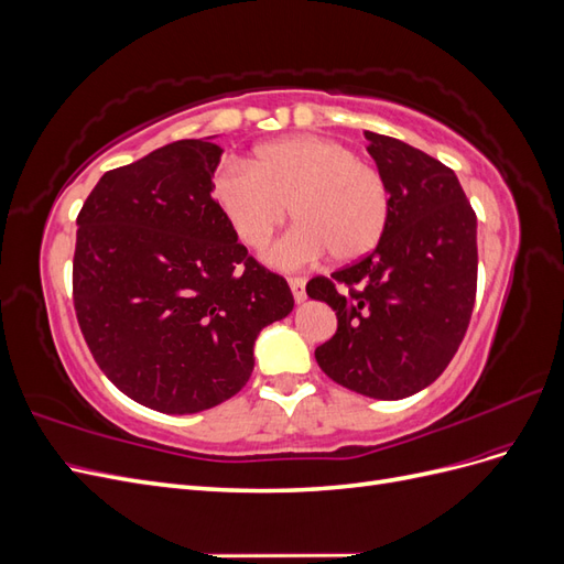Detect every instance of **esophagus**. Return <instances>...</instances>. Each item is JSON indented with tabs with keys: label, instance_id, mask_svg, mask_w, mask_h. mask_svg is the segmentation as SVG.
<instances>
[{
	"label": "esophagus",
	"instance_id": "34e87169",
	"mask_svg": "<svg viewBox=\"0 0 564 564\" xmlns=\"http://www.w3.org/2000/svg\"><path fill=\"white\" fill-rule=\"evenodd\" d=\"M289 286H292V294H294L296 303L305 301V280L303 278H289Z\"/></svg>",
	"mask_w": 564,
	"mask_h": 564
}]
</instances>
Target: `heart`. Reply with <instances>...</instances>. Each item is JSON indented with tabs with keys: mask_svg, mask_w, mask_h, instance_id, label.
Listing matches in <instances>:
<instances>
[{
	"mask_svg": "<svg viewBox=\"0 0 564 564\" xmlns=\"http://www.w3.org/2000/svg\"><path fill=\"white\" fill-rule=\"evenodd\" d=\"M212 199L249 249H263L292 212L299 226L265 256L280 268L313 263L324 251L336 263L362 259L377 249L390 218L379 169L322 135H289L256 148L247 166H218Z\"/></svg>",
	"mask_w": 564,
	"mask_h": 564,
	"instance_id": "heart-1",
	"label": "heart"
}]
</instances>
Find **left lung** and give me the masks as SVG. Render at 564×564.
Instances as JSON below:
<instances>
[{"instance_id": "8db88e82", "label": "left lung", "mask_w": 564, "mask_h": 564, "mask_svg": "<svg viewBox=\"0 0 564 564\" xmlns=\"http://www.w3.org/2000/svg\"><path fill=\"white\" fill-rule=\"evenodd\" d=\"M390 191L386 235L371 253L317 275L305 292L336 311L315 360L332 381L402 400L447 369L477 292V218L456 174L390 135L365 131Z\"/></svg>"}]
</instances>
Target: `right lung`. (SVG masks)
<instances>
[{
	"instance_id": "right-lung-1",
	"label": "right lung",
	"mask_w": 564,
	"mask_h": 564,
	"mask_svg": "<svg viewBox=\"0 0 564 564\" xmlns=\"http://www.w3.org/2000/svg\"><path fill=\"white\" fill-rule=\"evenodd\" d=\"M220 148L185 139L100 176L77 216L73 303L106 377L143 406L195 414L230 400L253 340L286 317L263 268L212 199Z\"/></svg>"
}]
</instances>
